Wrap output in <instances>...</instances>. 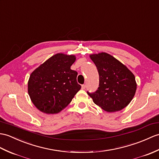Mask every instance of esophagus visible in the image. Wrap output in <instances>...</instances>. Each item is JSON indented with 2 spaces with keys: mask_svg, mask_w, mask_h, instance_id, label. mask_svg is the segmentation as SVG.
<instances>
[{
  "mask_svg": "<svg viewBox=\"0 0 159 159\" xmlns=\"http://www.w3.org/2000/svg\"><path fill=\"white\" fill-rule=\"evenodd\" d=\"M81 87H82L83 89H85V87H86V85H85V84H82V85H81Z\"/></svg>",
  "mask_w": 159,
  "mask_h": 159,
  "instance_id": "1",
  "label": "esophagus"
}]
</instances>
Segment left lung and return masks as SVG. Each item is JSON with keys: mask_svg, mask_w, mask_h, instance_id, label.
Instances as JSON below:
<instances>
[{"mask_svg": "<svg viewBox=\"0 0 159 159\" xmlns=\"http://www.w3.org/2000/svg\"><path fill=\"white\" fill-rule=\"evenodd\" d=\"M99 76L98 89L87 91L95 104L108 112L125 108L134 98L137 84L135 76L126 66L106 53L91 55Z\"/></svg>", "mask_w": 159, "mask_h": 159, "instance_id": "obj_1", "label": "left lung"}]
</instances>
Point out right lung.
I'll use <instances>...</instances> for the list:
<instances>
[{"instance_id": "obj_1", "label": "right lung", "mask_w": 159, "mask_h": 159, "mask_svg": "<svg viewBox=\"0 0 159 159\" xmlns=\"http://www.w3.org/2000/svg\"><path fill=\"white\" fill-rule=\"evenodd\" d=\"M75 60V55L55 54L30 76L28 94L40 111L46 114L60 112L80 89L76 81L78 72L70 69Z\"/></svg>"}]
</instances>
